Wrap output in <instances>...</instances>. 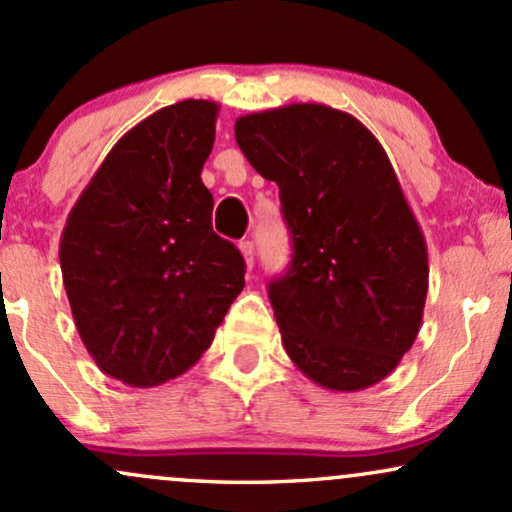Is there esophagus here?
Instances as JSON below:
<instances>
[{
	"label": "esophagus",
	"mask_w": 512,
	"mask_h": 512,
	"mask_svg": "<svg viewBox=\"0 0 512 512\" xmlns=\"http://www.w3.org/2000/svg\"><path fill=\"white\" fill-rule=\"evenodd\" d=\"M238 248H240V252H243L245 264L252 267V264H255V243H252V240H240Z\"/></svg>",
	"instance_id": "1"
}]
</instances>
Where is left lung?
I'll return each instance as SVG.
<instances>
[{
  "instance_id": "obj_1",
  "label": "left lung",
  "mask_w": 512,
  "mask_h": 512,
  "mask_svg": "<svg viewBox=\"0 0 512 512\" xmlns=\"http://www.w3.org/2000/svg\"><path fill=\"white\" fill-rule=\"evenodd\" d=\"M236 142L279 185L291 228L289 272L269 281L286 354L327 390L380 383L414 344L428 293L424 233L385 149L320 103L238 117Z\"/></svg>"
}]
</instances>
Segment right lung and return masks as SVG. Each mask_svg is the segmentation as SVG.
Listing matches in <instances>:
<instances>
[{"instance_id":"right-lung-1","label":"right lung","mask_w":512,"mask_h":512,"mask_svg":"<svg viewBox=\"0 0 512 512\" xmlns=\"http://www.w3.org/2000/svg\"><path fill=\"white\" fill-rule=\"evenodd\" d=\"M216 115L214 101L190 98L129 129L64 223L74 325L96 366L125 385L195 366L245 286L243 255L211 228L202 182Z\"/></svg>"}]
</instances>
